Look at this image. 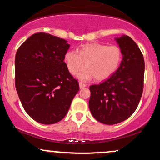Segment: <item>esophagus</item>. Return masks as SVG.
Wrapping results in <instances>:
<instances>
[{"label": "esophagus", "mask_w": 160, "mask_h": 160, "mask_svg": "<svg viewBox=\"0 0 160 160\" xmlns=\"http://www.w3.org/2000/svg\"><path fill=\"white\" fill-rule=\"evenodd\" d=\"M79 86H80V89H82V88H84V87H86V85L85 83H82V82H79Z\"/></svg>", "instance_id": "1"}]
</instances>
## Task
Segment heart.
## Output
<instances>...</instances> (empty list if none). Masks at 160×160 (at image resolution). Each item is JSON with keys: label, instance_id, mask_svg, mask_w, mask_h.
<instances>
[{"label": "heart", "instance_id": "obj_1", "mask_svg": "<svg viewBox=\"0 0 160 160\" xmlns=\"http://www.w3.org/2000/svg\"><path fill=\"white\" fill-rule=\"evenodd\" d=\"M122 52L117 46H106L101 43L82 45L78 49L66 52L64 61L71 74L83 68H86L78 74V79L87 81L92 78L104 80L111 76L120 65Z\"/></svg>", "mask_w": 160, "mask_h": 160}]
</instances>
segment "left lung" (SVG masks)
Segmentation results:
<instances>
[{
	"mask_svg": "<svg viewBox=\"0 0 160 160\" xmlns=\"http://www.w3.org/2000/svg\"><path fill=\"white\" fill-rule=\"evenodd\" d=\"M114 40L122 55L120 67L110 78L89 86L91 113L95 120L107 125L119 123L132 114L144 87V60L139 47L127 35Z\"/></svg>",
	"mask_w": 160,
	"mask_h": 160,
	"instance_id": "8db88e82",
	"label": "left lung"
}]
</instances>
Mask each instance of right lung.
Masks as SVG:
<instances>
[{
  "mask_svg": "<svg viewBox=\"0 0 160 160\" xmlns=\"http://www.w3.org/2000/svg\"><path fill=\"white\" fill-rule=\"evenodd\" d=\"M67 40L36 33L19 47L15 58V85L24 109L42 124L62 120L79 91L64 62Z\"/></svg>",
  "mask_w": 160,
  "mask_h": 160,
  "instance_id": "right-lung-1",
  "label": "right lung"
}]
</instances>
